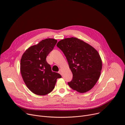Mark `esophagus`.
Listing matches in <instances>:
<instances>
[{
  "instance_id": "obj_1",
  "label": "esophagus",
  "mask_w": 125,
  "mask_h": 125,
  "mask_svg": "<svg viewBox=\"0 0 125 125\" xmlns=\"http://www.w3.org/2000/svg\"><path fill=\"white\" fill-rule=\"evenodd\" d=\"M58 73H60V74H61V75H62V70H61V69L59 70V72H58Z\"/></svg>"
}]
</instances>
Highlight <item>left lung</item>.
<instances>
[{
	"label": "left lung",
	"instance_id": "left-lung-1",
	"mask_svg": "<svg viewBox=\"0 0 125 125\" xmlns=\"http://www.w3.org/2000/svg\"><path fill=\"white\" fill-rule=\"evenodd\" d=\"M57 47L66 57L73 78L68 84L81 93L92 89L99 80L102 67L100 55L91 45L76 37L64 38Z\"/></svg>",
	"mask_w": 125,
	"mask_h": 125
}]
</instances>
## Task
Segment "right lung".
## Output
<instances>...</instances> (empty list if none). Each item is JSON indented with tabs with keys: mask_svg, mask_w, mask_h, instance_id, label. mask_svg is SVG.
Segmentation results:
<instances>
[{
	"mask_svg": "<svg viewBox=\"0 0 125 125\" xmlns=\"http://www.w3.org/2000/svg\"><path fill=\"white\" fill-rule=\"evenodd\" d=\"M57 41L47 38L32 45L23 54L20 71L23 80L27 88L34 94L43 96L53 90L57 78L61 75L52 71L46 58L53 50Z\"/></svg>",
	"mask_w": 125,
	"mask_h": 125,
	"instance_id": "right-lung-1",
	"label": "right lung"
}]
</instances>
